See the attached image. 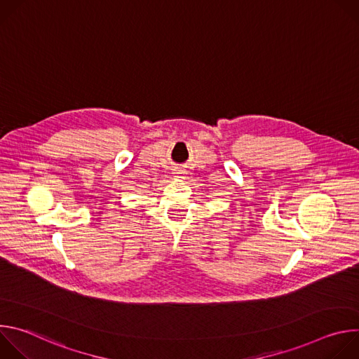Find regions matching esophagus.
Listing matches in <instances>:
<instances>
[{
	"instance_id": "1",
	"label": "esophagus",
	"mask_w": 359,
	"mask_h": 359,
	"mask_svg": "<svg viewBox=\"0 0 359 359\" xmlns=\"http://www.w3.org/2000/svg\"><path fill=\"white\" fill-rule=\"evenodd\" d=\"M175 175V177H182V175H183V172H180V170H177V172H175L173 173Z\"/></svg>"
}]
</instances>
